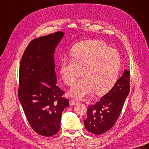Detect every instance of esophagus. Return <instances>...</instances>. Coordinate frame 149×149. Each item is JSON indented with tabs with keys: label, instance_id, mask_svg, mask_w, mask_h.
<instances>
[{
	"label": "esophagus",
	"instance_id": "1",
	"mask_svg": "<svg viewBox=\"0 0 149 149\" xmlns=\"http://www.w3.org/2000/svg\"><path fill=\"white\" fill-rule=\"evenodd\" d=\"M78 102L76 100H74V99H70V105H74L78 104Z\"/></svg>",
	"mask_w": 149,
	"mask_h": 149
}]
</instances>
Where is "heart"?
Segmentation results:
<instances>
[{"mask_svg": "<svg viewBox=\"0 0 149 149\" xmlns=\"http://www.w3.org/2000/svg\"><path fill=\"white\" fill-rule=\"evenodd\" d=\"M71 58H63L60 73L66 84L73 86L82 74L84 78L70 91L76 99H83L95 90L102 94L113 86L118 77L121 58L118 50L98 40H89L74 45Z\"/></svg>", "mask_w": 149, "mask_h": 149, "instance_id": "b5f03b06", "label": "heart"}]
</instances>
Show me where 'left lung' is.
I'll list each match as a JSON object with an SVG mask.
<instances>
[{
  "mask_svg": "<svg viewBox=\"0 0 149 149\" xmlns=\"http://www.w3.org/2000/svg\"><path fill=\"white\" fill-rule=\"evenodd\" d=\"M130 91V72L125 70L112 89L87 111L84 126L94 134H104L115 125Z\"/></svg>",
  "mask_w": 149,
  "mask_h": 149,
  "instance_id": "obj_1",
  "label": "left lung"
}]
</instances>
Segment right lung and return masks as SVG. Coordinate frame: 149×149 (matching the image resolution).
Wrapping results in <instances>:
<instances>
[{
	"instance_id": "right-lung-1",
	"label": "right lung",
	"mask_w": 149,
	"mask_h": 149,
	"mask_svg": "<svg viewBox=\"0 0 149 149\" xmlns=\"http://www.w3.org/2000/svg\"><path fill=\"white\" fill-rule=\"evenodd\" d=\"M64 33L34 39L26 48L19 70L18 99L32 129L52 136L60 127L61 114L69 100L57 84L54 54Z\"/></svg>"
}]
</instances>
